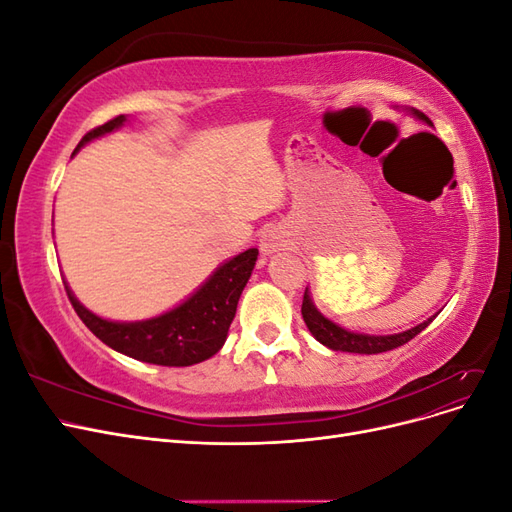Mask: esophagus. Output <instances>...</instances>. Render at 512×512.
Here are the masks:
<instances>
[{
	"label": "esophagus",
	"instance_id": "34e87169",
	"mask_svg": "<svg viewBox=\"0 0 512 512\" xmlns=\"http://www.w3.org/2000/svg\"><path fill=\"white\" fill-rule=\"evenodd\" d=\"M284 245H286V239L277 228L265 230V235H262V239H260V247H262V252H265V254H273L277 250H282Z\"/></svg>",
	"mask_w": 512,
	"mask_h": 512
}]
</instances>
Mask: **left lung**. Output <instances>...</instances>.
Here are the masks:
<instances>
[{
	"instance_id": "1",
	"label": "left lung",
	"mask_w": 512,
	"mask_h": 512,
	"mask_svg": "<svg viewBox=\"0 0 512 512\" xmlns=\"http://www.w3.org/2000/svg\"><path fill=\"white\" fill-rule=\"evenodd\" d=\"M412 115L416 119H421L425 123H429L431 126V119L416 111V108H412ZM301 314H303V320L307 324V329L312 331V335L318 339L320 344H324L331 350H342V352H356V354H380V352H389L393 348H399L408 344L412 337H416L418 333H421L423 329H427L431 320L436 318H429L425 322L418 324V327L410 329V331H404V333H397V335H361V333H350L342 327H337L335 322H331L329 318H324L318 309L314 307L312 299H309V292L305 290L303 294V305H301Z\"/></svg>"
}]
</instances>
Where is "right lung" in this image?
I'll list each match as a JSON object with an SVG mask.
<instances>
[{"instance_id":"1","label":"right lung","mask_w":512,"mask_h":512,"mask_svg":"<svg viewBox=\"0 0 512 512\" xmlns=\"http://www.w3.org/2000/svg\"><path fill=\"white\" fill-rule=\"evenodd\" d=\"M123 121L126 117L119 115L106 121L104 126L87 132L74 151H79L91 138L113 132ZM256 258L258 250L252 247V250L224 262L188 301L158 318L143 322H111L98 318L74 299L68 286L66 292L85 327L106 346L143 363L188 367L209 359L224 346L230 322L237 314L239 297L250 280Z\"/></svg>"}]
</instances>
